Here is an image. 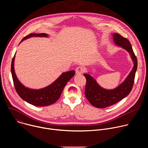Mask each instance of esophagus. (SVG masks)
<instances>
[{
  "label": "esophagus",
  "mask_w": 148,
  "mask_h": 148,
  "mask_svg": "<svg viewBox=\"0 0 148 148\" xmlns=\"http://www.w3.org/2000/svg\"><path fill=\"white\" fill-rule=\"evenodd\" d=\"M84 71V69L82 66H79L76 68L75 69V73L77 75H81L82 74Z\"/></svg>",
  "instance_id": "esophagus-1"
}]
</instances>
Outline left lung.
I'll use <instances>...</instances> for the list:
<instances>
[{"instance_id": "obj_1", "label": "left lung", "mask_w": 148, "mask_h": 148, "mask_svg": "<svg viewBox=\"0 0 148 148\" xmlns=\"http://www.w3.org/2000/svg\"><path fill=\"white\" fill-rule=\"evenodd\" d=\"M113 36L115 44L126 49L131 54L134 62V66L125 81L117 88L112 90L101 88L91 76L87 74H84L86 78V97L91 105L98 108H105L111 106L127 96L132 89L137 70V58L130 41L118 33H114Z\"/></svg>"}]
</instances>
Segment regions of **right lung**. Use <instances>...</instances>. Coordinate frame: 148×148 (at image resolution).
<instances>
[{
	"mask_svg": "<svg viewBox=\"0 0 148 148\" xmlns=\"http://www.w3.org/2000/svg\"><path fill=\"white\" fill-rule=\"evenodd\" d=\"M32 36L47 37V34L45 33H30L25 37L22 41ZM14 57L12 61L11 72L15 90L18 95L23 100L35 106L45 107L56 102L60 97L67 82L75 74L74 70L64 73L50 86L40 90H31L24 87L16 77L14 70Z\"/></svg>",
	"mask_w": 148,
	"mask_h": 148,
	"instance_id": "right-lung-1",
	"label": "right lung"
}]
</instances>
